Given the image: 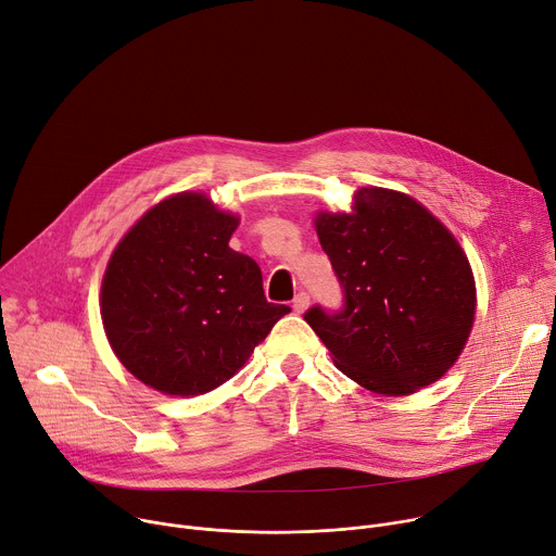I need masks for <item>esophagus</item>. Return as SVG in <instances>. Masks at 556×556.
Listing matches in <instances>:
<instances>
[{"mask_svg": "<svg viewBox=\"0 0 556 556\" xmlns=\"http://www.w3.org/2000/svg\"><path fill=\"white\" fill-rule=\"evenodd\" d=\"M306 306H309V293L306 291H300L295 298H293V312L295 314H302Z\"/></svg>", "mask_w": 556, "mask_h": 556, "instance_id": "esophagus-1", "label": "esophagus"}]
</instances>
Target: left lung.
<instances>
[{
  "instance_id": "8db88e82",
  "label": "left lung",
  "mask_w": 556,
  "mask_h": 556,
  "mask_svg": "<svg viewBox=\"0 0 556 556\" xmlns=\"http://www.w3.org/2000/svg\"><path fill=\"white\" fill-rule=\"evenodd\" d=\"M316 229L342 289L340 309L304 320L340 371L380 395L440 380L475 318V280L453 233L406 194L364 188L353 214H318Z\"/></svg>"
}]
</instances>
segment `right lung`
I'll use <instances>...</instances> for the list:
<instances>
[{"label":"right lung","mask_w":556,"mask_h":556,"mask_svg":"<svg viewBox=\"0 0 556 556\" xmlns=\"http://www.w3.org/2000/svg\"><path fill=\"white\" fill-rule=\"evenodd\" d=\"M238 218L203 194L154 205L114 250L101 318L121 364L165 395L227 382L291 309L265 298L254 258L233 252Z\"/></svg>","instance_id":"right-lung-1"}]
</instances>
